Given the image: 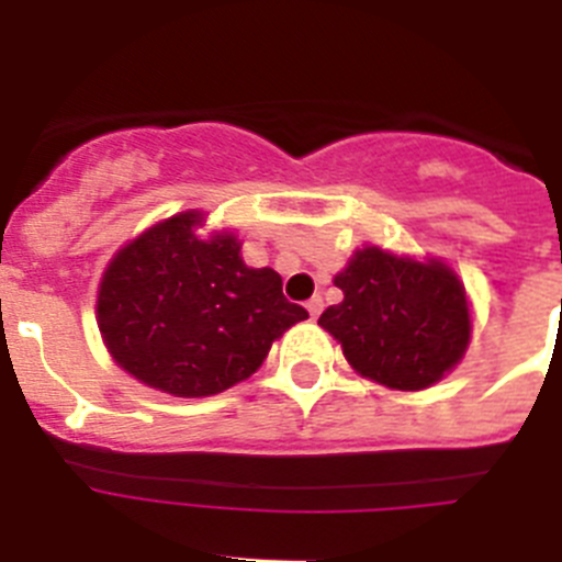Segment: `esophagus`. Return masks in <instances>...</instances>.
Here are the masks:
<instances>
[{
	"label": "esophagus",
	"mask_w": 562,
	"mask_h": 562,
	"mask_svg": "<svg viewBox=\"0 0 562 562\" xmlns=\"http://www.w3.org/2000/svg\"><path fill=\"white\" fill-rule=\"evenodd\" d=\"M306 312H310L312 317L321 315V312H324V297H321V295L310 297V301H306Z\"/></svg>",
	"instance_id": "esophagus-1"
}]
</instances>
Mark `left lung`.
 Returning a JSON list of instances; mask_svg holds the SVG:
<instances>
[{"instance_id": "left-lung-1", "label": "left lung", "mask_w": 562, "mask_h": 562, "mask_svg": "<svg viewBox=\"0 0 562 562\" xmlns=\"http://www.w3.org/2000/svg\"><path fill=\"white\" fill-rule=\"evenodd\" d=\"M340 304L317 324L357 374L396 391H422L464 357L473 321L464 284L439 258L416 261L362 247L335 276Z\"/></svg>"}]
</instances>
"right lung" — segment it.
<instances>
[{
  "instance_id": "1",
  "label": "right lung",
  "mask_w": 562,
  "mask_h": 562,
  "mask_svg": "<svg viewBox=\"0 0 562 562\" xmlns=\"http://www.w3.org/2000/svg\"><path fill=\"white\" fill-rule=\"evenodd\" d=\"M200 211L177 213L114 252L98 286V329L134 380L173 396H213L256 374L297 321L281 276L241 261L233 233L196 236Z\"/></svg>"
}]
</instances>
